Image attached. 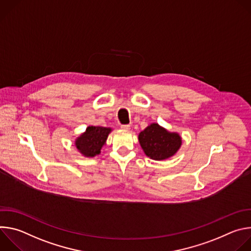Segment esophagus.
<instances>
[{"instance_id": "esophagus-1", "label": "esophagus", "mask_w": 251, "mask_h": 251, "mask_svg": "<svg viewBox=\"0 0 251 251\" xmlns=\"http://www.w3.org/2000/svg\"><path fill=\"white\" fill-rule=\"evenodd\" d=\"M121 129L128 131V130H130V125H121Z\"/></svg>"}]
</instances>
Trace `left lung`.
Wrapping results in <instances>:
<instances>
[{
  "label": "left lung",
  "mask_w": 251,
  "mask_h": 251,
  "mask_svg": "<svg viewBox=\"0 0 251 251\" xmlns=\"http://www.w3.org/2000/svg\"><path fill=\"white\" fill-rule=\"evenodd\" d=\"M145 155L155 161L173 157L182 146V137L176 132H170L158 123H152L138 136Z\"/></svg>",
  "instance_id": "8db88e82"
}]
</instances>
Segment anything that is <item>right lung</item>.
<instances>
[{"instance_id": "right-lung-1", "label": "right lung", "mask_w": 251, "mask_h": 251, "mask_svg": "<svg viewBox=\"0 0 251 251\" xmlns=\"http://www.w3.org/2000/svg\"><path fill=\"white\" fill-rule=\"evenodd\" d=\"M111 131V128L107 127L88 126L85 132L75 139V147L77 151L87 158L99 155Z\"/></svg>"}]
</instances>
